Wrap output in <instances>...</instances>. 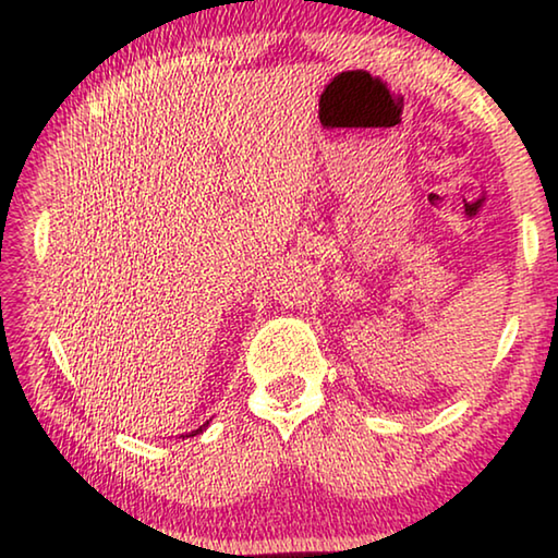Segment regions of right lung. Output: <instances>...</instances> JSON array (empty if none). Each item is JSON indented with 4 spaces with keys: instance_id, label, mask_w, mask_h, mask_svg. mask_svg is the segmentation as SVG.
<instances>
[{
    "instance_id": "add662e5",
    "label": "right lung",
    "mask_w": 558,
    "mask_h": 558,
    "mask_svg": "<svg viewBox=\"0 0 558 558\" xmlns=\"http://www.w3.org/2000/svg\"><path fill=\"white\" fill-rule=\"evenodd\" d=\"M206 427H208V422H206V424H201V427H198V429H193V432H189V435H185V437H196V435H201V432H203V429H206Z\"/></svg>"
}]
</instances>
